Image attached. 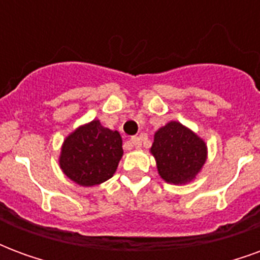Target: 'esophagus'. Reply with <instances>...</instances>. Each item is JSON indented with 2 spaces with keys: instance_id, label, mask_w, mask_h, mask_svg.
Here are the masks:
<instances>
[{
  "instance_id": "1",
  "label": "esophagus",
  "mask_w": 260,
  "mask_h": 260,
  "mask_svg": "<svg viewBox=\"0 0 260 260\" xmlns=\"http://www.w3.org/2000/svg\"><path fill=\"white\" fill-rule=\"evenodd\" d=\"M129 143H131V146H132V147H141L142 146V139L139 138V136H132V138H131Z\"/></svg>"
}]
</instances>
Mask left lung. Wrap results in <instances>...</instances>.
Listing matches in <instances>:
<instances>
[{
    "label": "left lung",
    "mask_w": 260,
    "mask_h": 260,
    "mask_svg": "<svg viewBox=\"0 0 260 260\" xmlns=\"http://www.w3.org/2000/svg\"><path fill=\"white\" fill-rule=\"evenodd\" d=\"M150 152L160 177L171 184H185L195 178L206 161V143L184 125L171 121L154 134Z\"/></svg>",
    "instance_id": "left-lung-1"
}]
</instances>
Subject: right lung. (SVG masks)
<instances>
[{"instance_id":"1","label":"right lung","mask_w":260,"mask_h":260,"mask_svg":"<svg viewBox=\"0 0 260 260\" xmlns=\"http://www.w3.org/2000/svg\"><path fill=\"white\" fill-rule=\"evenodd\" d=\"M122 139L117 131L91 121L64 141L59 166L64 174L82 186L99 185L111 178L122 157Z\"/></svg>"}]
</instances>
